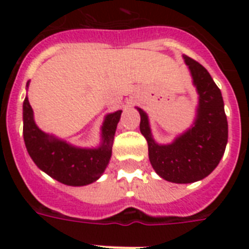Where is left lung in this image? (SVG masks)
<instances>
[{
  "label": "left lung",
  "mask_w": 249,
  "mask_h": 249,
  "mask_svg": "<svg viewBox=\"0 0 249 249\" xmlns=\"http://www.w3.org/2000/svg\"><path fill=\"white\" fill-rule=\"evenodd\" d=\"M183 59L199 95L194 124L173 142L160 144L152 137L147 113L137 107L141 133L148 144L150 163L160 177L174 183H193L209 176L228 144V119L221 90L200 63L187 55Z\"/></svg>",
  "instance_id": "left-lung-1"
}]
</instances>
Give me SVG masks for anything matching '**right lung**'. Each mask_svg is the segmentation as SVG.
I'll use <instances>...</instances> for the list:
<instances>
[{"instance_id": "add662e5", "label": "right lung", "mask_w": 249, "mask_h": 249, "mask_svg": "<svg viewBox=\"0 0 249 249\" xmlns=\"http://www.w3.org/2000/svg\"><path fill=\"white\" fill-rule=\"evenodd\" d=\"M29 81L27 83V88ZM121 109L106 115L101 144L94 148L72 146L53 134L42 132L35 123L28 98L23 102V136L31 159L42 172L68 186H85L101 177L112 155V143Z\"/></svg>"}]
</instances>
